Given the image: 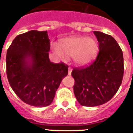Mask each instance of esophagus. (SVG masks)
Instances as JSON below:
<instances>
[{
	"label": "esophagus",
	"mask_w": 133,
	"mask_h": 133,
	"mask_svg": "<svg viewBox=\"0 0 133 133\" xmlns=\"http://www.w3.org/2000/svg\"><path fill=\"white\" fill-rule=\"evenodd\" d=\"M71 73H72V68H68V75L69 76H70Z\"/></svg>",
	"instance_id": "34e87169"
}]
</instances>
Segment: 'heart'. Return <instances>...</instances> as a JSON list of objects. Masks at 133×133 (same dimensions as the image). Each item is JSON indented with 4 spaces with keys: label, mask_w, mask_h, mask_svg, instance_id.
<instances>
[{
    "label": "heart",
    "mask_w": 133,
    "mask_h": 133,
    "mask_svg": "<svg viewBox=\"0 0 133 133\" xmlns=\"http://www.w3.org/2000/svg\"><path fill=\"white\" fill-rule=\"evenodd\" d=\"M61 47L53 45L52 50L59 58L64 59L65 56L73 57V60L79 66L90 64L99 52V43L95 38L83 36H72L61 40Z\"/></svg>",
    "instance_id": "b5f03b06"
}]
</instances>
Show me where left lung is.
Listing matches in <instances>:
<instances>
[{
	"instance_id": "left-lung-1",
	"label": "left lung",
	"mask_w": 133,
	"mask_h": 133,
	"mask_svg": "<svg viewBox=\"0 0 133 133\" xmlns=\"http://www.w3.org/2000/svg\"><path fill=\"white\" fill-rule=\"evenodd\" d=\"M99 52L94 62L86 68H75L72 76L75 81L74 93L81 105L94 107L113 97L124 76L123 52L115 38L95 31Z\"/></svg>"
}]
</instances>
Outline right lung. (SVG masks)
I'll list each match as a JSON object with an SVG mask.
<instances>
[{
    "label": "right lung",
    "mask_w": 133,
    "mask_h": 133,
    "mask_svg": "<svg viewBox=\"0 0 133 133\" xmlns=\"http://www.w3.org/2000/svg\"><path fill=\"white\" fill-rule=\"evenodd\" d=\"M50 50L48 32L37 30L18 35L7 50L6 70L10 86L22 101L32 106L50 105L68 73L67 65L50 61Z\"/></svg>",
    "instance_id": "1"
}]
</instances>
